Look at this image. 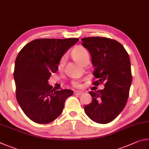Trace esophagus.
Here are the masks:
<instances>
[{"mask_svg": "<svg viewBox=\"0 0 149 149\" xmlns=\"http://www.w3.org/2000/svg\"><path fill=\"white\" fill-rule=\"evenodd\" d=\"M74 93L75 95H82L83 92H79V91H76V92H74Z\"/></svg>", "mask_w": 149, "mask_h": 149, "instance_id": "obj_1", "label": "esophagus"}]
</instances>
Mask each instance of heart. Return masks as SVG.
<instances>
[{"mask_svg":"<svg viewBox=\"0 0 149 149\" xmlns=\"http://www.w3.org/2000/svg\"><path fill=\"white\" fill-rule=\"evenodd\" d=\"M71 56L72 57V58L74 59L75 61L82 65L84 64V63L86 61L87 59H89V54H88V51L81 46H78L77 48L73 49L71 52ZM65 61V57H63L62 58L60 59L58 64V69L59 70H61L62 68L63 67ZM71 84L73 87H81V84H80V82L79 81V80H73V81H72Z\"/></svg>","mask_w":149,"mask_h":149,"instance_id":"heart-1","label":"heart"}]
</instances>
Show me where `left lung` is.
I'll return each instance as SVG.
<instances>
[{
    "label": "left lung",
    "instance_id": "obj_1",
    "mask_svg": "<svg viewBox=\"0 0 149 149\" xmlns=\"http://www.w3.org/2000/svg\"><path fill=\"white\" fill-rule=\"evenodd\" d=\"M94 66L93 84L105 83L103 90L90 92L92 101L84 107L93 122L107 124L115 119L126 106L132 82L129 55L120 43L105 37L82 38Z\"/></svg>",
    "mask_w": 149,
    "mask_h": 149
}]
</instances>
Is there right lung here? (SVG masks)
<instances>
[{"label": "right lung", "instance_id": "add662e5", "mask_svg": "<svg viewBox=\"0 0 149 149\" xmlns=\"http://www.w3.org/2000/svg\"><path fill=\"white\" fill-rule=\"evenodd\" d=\"M79 38L36 39L19 52L15 62L14 78L16 99L29 118L46 124L61 114L66 99L73 94L71 90H56L49 85L52 73L68 49Z\"/></svg>", "mask_w": 149, "mask_h": 149}]
</instances>
